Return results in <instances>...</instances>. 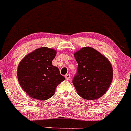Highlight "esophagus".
I'll return each instance as SVG.
<instances>
[{
	"label": "esophagus",
	"mask_w": 131,
	"mask_h": 131,
	"mask_svg": "<svg viewBox=\"0 0 131 131\" xmlns=\"http://www.w3.org/2000/svg\"><path fill=\"white\" fill-rule=\"evenodd\" d=\"M65 78H66V80H69L70 79V75L69 74V73H67V74H66L65 75Z\"/></svg>",
	"instance_id": "obj_1"
}]
</instances>
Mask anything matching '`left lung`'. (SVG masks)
Segmentation results:
<instances>
[{"label":"left lung","instance_id":"1","mask_svg":"<svg viewBox=\"0 0 131 131\" xmlns=\"http://www.w3.org/2000/svg\"><path fill=\"white\" fill-rule=\"evenodd\" d=\"M73 56L78 68L72 83L77 93L86 100L99 99L112 82L113 70L111 62L91 47H83Z\"/></svg>","mask_w":131,"mask_h":131}]
</instances>
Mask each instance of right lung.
I'll return each instance as SVG.
<instances>
[{"instance_id":"add662e5","label":"right lung","mask_w":131,"mask_h":131,"mask_svg":"<svg viewBox=\"0 0 131 131\" xmlns=\"http://www.w3.org/2000/svg\"><path fill=\"white\" fill-rule=\"evenodd\" d=\"M55 49L41 47L25 56L19 63L17 78L30 97L44 101L52 97L57 86L65 80L59 69L52 64Z\"/></svg>"}]
</instances>
